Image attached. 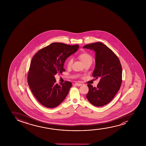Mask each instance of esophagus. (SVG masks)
<instances>
[{
    "mask_svg": "<svg viewBox=\"0 0 146 146\" xmlns=\"http://www.w3.org/2000/svg\"><path fill=\"white\" fill-rule=\"evenodd\" d=\"M75 84L77 86H80L82 85V84H80V83H76Z\"/></svg>",
    "mask_w": 146,
    "mask_h": 146,
    "instance_id": "34e87169",
    "label": "esophagus"
}]
</instances>
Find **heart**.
Returning <instances> with one entry per match:
<instances>
[{
    "label": "heart",
    "mask_w": 146,
    "mask_h": 146,
    "mask_svg": "<svg viewBox=\"0 0 146 146\" xmlns=\"http://www.w3.org/2000/svg\"><path fill=\"white\" fill-rule=\"evenodd\" d=\"M78 58L82 61L84 65L88 64V63L92 64L93 62V58L92 56L87 52H84L80 53L78 55ZM72 63H73V60L72 58H69L67 62V66L68 67H71Z\"/></svg>",
    "instance_id": "obj_1"
}]
</instances>
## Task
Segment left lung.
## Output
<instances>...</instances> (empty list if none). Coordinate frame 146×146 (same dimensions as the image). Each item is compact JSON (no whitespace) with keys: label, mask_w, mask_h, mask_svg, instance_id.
I'll return each mask as SVG.
<instances>
[{"label":"left lung","mask_w":146,"mask_h":146,"mask_svg":"<svg viewBox=\"0 0 146 146\" xmlns=\"http://www.w3.org/2000/svg\"><path fill=\"white\" fill-rule=\"evenodd\" d=\"M95 52V67L92 75L100 80L97 86L88 84L89 92L86 97L91 104L102 107L114 98L120 89L122 79V66L116 54L101 42H95L83 46Z\"/></svg>","instance_id":"left-lung-1"}]
</instances>
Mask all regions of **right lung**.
Returning a JSON list of instances; mask_svg holds the SVG:
<instances>
[{
    "mask_svg": "<svg viewBox=\"0 0 146 146\" xmlns=\"http://www.w3.org/2000/svg\"><path fill=\"white\" fill-rule=\"evenodd\" d=\"M79 46L55 42L38 51L30 63L27 81L38 102L47 108L59 105L68 95L72 84L65 81L56 84L54 76L65 71L64 62Z\"/></svg>",
    "mask_w": 146,
    "mask_h": 146,
    "instance_id": "right-lung-1",
    "label": "right lung"
}]
</instances>
